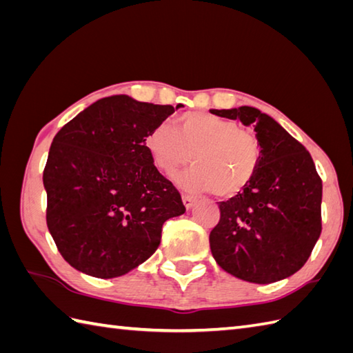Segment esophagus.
<instances>
[{
    "mask_svg": "<svg viewBox=\"0 0 353 353\" xmlns=\"http://www.w3.org/2000/svg\"><path fill=\"white\" fill-rule=\"evenodd\" d=\"M182 200H183V205H185V208L186 209H191L194 205H196V197H192V196H188V194H183L182 196Z\"/></svg>",
    "mask_w": 353,
    "mask_h": 353,
    "instance_id": "esophagus-1",
    "label": "esophagus"
}]
</instances>
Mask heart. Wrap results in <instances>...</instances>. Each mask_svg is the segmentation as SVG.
<instances>
[{
	"label": "heart",
	"instance_id": "obj_1",
	"mask_svg": "<svg viewBox=\"0 0 353 353\" xmlns=\"http://www.w3.org/2000/svg\"><path fill=\"white\" fill-rule=\"evenodd\" d=\"M145 148L154 167L168 177L191 162L192 168L181 183L186 190L212 191L219 199L243 192L256 176L262 156L256 134L206 112L181 115L176 132L167 125L153 127L145 137Z\"/></svg>",
	"mask_w": 353,
	"mask_h": 353
}]
</instances>
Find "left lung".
<instances>
[{"mask_svg":"<svg viewBox=\"0 0 353 353\" xmlns=\"http://www.w3.org/2000/svg\"><path fill=\"white\" fill-rule=\"evenodd\" d=\"M253 125L262 156L253 182L220 201V221L209 235L224 272L247 282L272 283L299 272L321 234V179L306 148L261 110L211 109Z\"/></svg>","mask_w":353,"mask_h":353,"instance_id":"left-lung-1","label":"left lung"}]
</instances>
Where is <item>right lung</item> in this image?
I'll return each instance as SVG.
<instances>
[{
	"instance_id": "obj_1",
	"label": "right lung",
	"mask_w": 353,
	"mask_h": 353,
	"mask_svg": "<svg viewBox=\"0 0 353 353\" xmlns=\"http://www.w3.org/2000/svg\"><path fill=\"white\" fill-rule=\"evenodd\" d=\"M172 112L170 104L112 95L52 139L43 170L47 226L79 272L100 279L129 273L159 247L163 223L186 211L145 148L147 133Z\"/></svg>"
}]
</instances>
